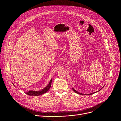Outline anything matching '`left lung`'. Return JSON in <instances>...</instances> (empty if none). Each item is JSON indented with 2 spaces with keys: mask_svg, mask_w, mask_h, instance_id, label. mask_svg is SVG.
I'll list each match as a JSON object with an SVG mask.
<instances>
[{
  "mask_svg": "<svg viewBox=\"0 0 121 121\" xmlns=\"http://www.w3.org/2000/svg\"><path fill=\"white\" fill-rule=\"evenodd\" d=\"M103 88V87H102ZM101 90V89H100ZM100 90H99V91H100ZM73 90L75 91V92H76V93H78V94H80V95H86V94H83V93H80V92H78L77 91H76L75 89H73ZM95 92H93V93H91V94H88V95H92V94H93L94 93H95Z\"/></svg>",
  "mask_w": 121,
  "mask_h": 121,
  "instance_id": "left-lung-1",
  "label": "left lung"
}]
</instances>
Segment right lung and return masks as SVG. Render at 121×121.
<instances>
[{"mask_svg": "<svg viewBox=\"0 0 121 121\" xmlns=\"http://www.w3.org/2000/svg\"><path fill=\"white\" fill-rule=\"evenodd\" d=\"M51 84H52V79L50 81L49 84L43 89L40 90V91H28V92H26V94L27 95H30V96H39L42 94H43L49 91V90L50 89V88L51 87Z\"/></svg>", "mask_w": 121, "mask_h": 121, "instance_id": "obj_1", "label": "right lung"}]
</instances>
